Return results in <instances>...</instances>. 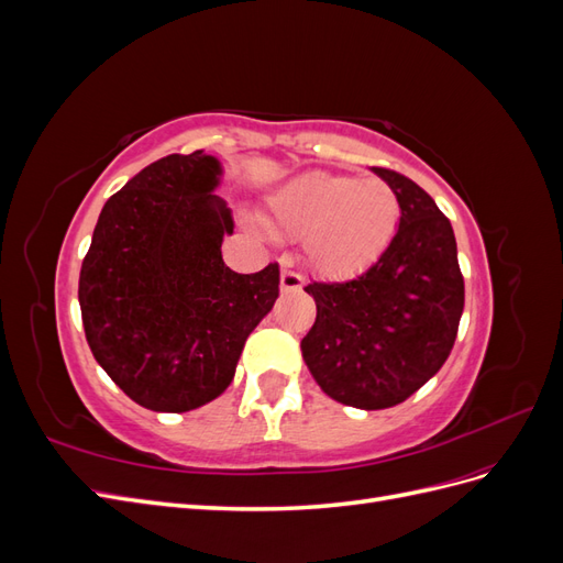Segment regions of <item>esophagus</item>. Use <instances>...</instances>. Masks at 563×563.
Segmentation results:
<instances>
[{"mask_svg": "<svg viewBox=\"0 0 563 563\" xmlns=\"http://www.w3.org/2000/svg\"><path fill=\"white\" fill-rule=\"evenodd\" d=\"M302 284H305V279L300 272L282 267V291H300Z\"/></svg>", "mask_w": 563, "mask_h": 563, "instance_id": "obj_1", "label": "esophagus"}]
</instances>
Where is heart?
<instances>
[{
  "instance_id": "heart-1",
  "label": "heart",
  "mask_w": 563,
  "mask_h": 563,
  "mask_svg": "<svg viewBox=\"0 0 563 563\" xmlns=\"http://www.w3.org/2000/svg\"><path fill=\"white\" fill-rule=\"evenodd\" d=\"M401 218V203L383 178L305 174L272 201L277 230L302 236L305 258L323 277H352L387 249Z\"/></svg>"
}]
</instances>
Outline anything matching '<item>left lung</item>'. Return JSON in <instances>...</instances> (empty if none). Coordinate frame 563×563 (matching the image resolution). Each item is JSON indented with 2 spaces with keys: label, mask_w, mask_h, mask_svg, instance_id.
Instances as JSON below:
<instances>
[{
  "label": "left lung",
  "mask_w": 563,
  "mask_h": 563,
  "mask_svg": "<svg viewBox=\"0 0 563 563\" xmlns=\"http://www.w3.org/2000/svg\"><path fill=\"white\" fill-rule=\"evenodd\" d=\"M373 172L399 197V230L360 277L305 286L317 319L300 343L319 387L364 411L406 401L444 366L465 308L451 220L411 178Z\"/></svg>",
  "instance_id": "8db88e82"
}]
</instances>
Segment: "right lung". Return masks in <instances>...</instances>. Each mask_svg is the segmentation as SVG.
Returning <instances> with one entry per match:
<instances>
[{"instance_id": "add662e5", "label": "right lung", "mask_w": 563, "mask_h": 563, "mask_svg": "<svg viewBox=\"0 0 563 563\" xmlns=\"http://www.w3.org/2000/svg\"><path fill=\"white\" fill-rule=\"evenodd\" d=\"M220 164L195 150L145 166L98 216L79 272L96 362L150 411L183 413L223 395L249 333L279 296V265H225L230 209L211 195Z\"/></svg>"}]
</instances>
